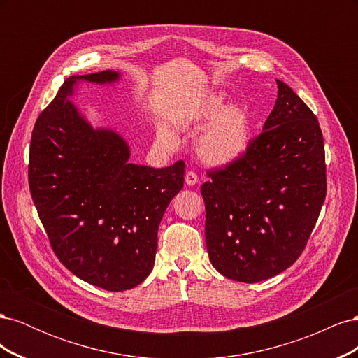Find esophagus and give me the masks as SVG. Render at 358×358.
Returning a JSON list of instances; mask_svg holds the SVG:
<instances>
[{
    "label": "esophagus",
    "mask_w": 358,
    "mask_h": 358,
    "mask_svg": "<svg viewBox=\"0 0 358 358\" xmlns=\"http://www.w3.org/2000/svg\"><path fill=\"white\" fill-rule=\"evenodd\" d=\"M197 182H199L197 173H196V171H192V170H188V171L185 173V183H187V185L192 187V185H196Z\"/></svg>",
    "instance_id": "1"
}]
</instances>
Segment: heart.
Masks as SVG:
<instances>
[{
	"label": "heart",
	"mask_w": 358,
	"mask_h": 358,
	"mask_svg": "<svg viewBox=\"0 0 358 358\" xmlns=\"http://www.w3.org/2000/svg\"><path fill=\"white\" fill-rule=\"evenodd\" d=\"M196 149L199 157L212 166H225L241 158L251 140V117L241 106L224 107L221 95H208L183 112L179 117L182 128H200ZM158 143L171 146L175 137L167 129L158 131Z\"/></svg>",
	"instance_id": "1"
}]
</instances>
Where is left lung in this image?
<instances>
[{"label":"left lung","instance_id":"1","mask_svg":"<svg viewBox=\"0 0 358 358\" xmlns=\"http://www.w3.org/2000/svg\"><path fill=\"white\" fill-rule=\"evenodd\" d=\"M263 131L201 185L206 245L225 278L254 284L301 255L327 194L317 116L284 82Z\"/></svg>","mask_w":358,"mask_h":358}]
</instances>
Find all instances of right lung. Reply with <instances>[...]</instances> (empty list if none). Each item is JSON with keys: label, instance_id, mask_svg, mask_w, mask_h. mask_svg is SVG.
<instances>
[{"label": "right lung", "instance_id": "right-lung-1", "mask_svg": "<svg viewBox=\"0 0 358 358\" xmlns=\"http://www.w3.org/2000/svg\"><path fill=\"white\" fill-rule=\"evenodd\" d=\"M116 79V71L106 70L62 83L32 129L28 183L59 262L85 282L127 291L154 267L158 225L183 187L185 162L129 164L124 138L95 131L67 99L78 80Z\"/></svg>", "mask_w": 358, "mask_h": 358}]
</instances>
